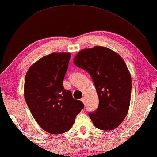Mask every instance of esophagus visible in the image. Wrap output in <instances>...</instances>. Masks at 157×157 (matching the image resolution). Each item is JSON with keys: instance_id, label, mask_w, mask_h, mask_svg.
<instances>
[{"instance_id": "obj_1", "label": "esophagus", "mask_w": 157, "mask_h": 157, "mask_svg": "<svg viewBox=\"0 0 157 157\" xmlns=\"http://www.w3.org/2000/svg\"><path fill=\"white\" fill-rule=\"evenodd\" d=\"M81 101H82V102L84 103V104H85V98H82L81 99Z\"/></svg>"}]
</instances>
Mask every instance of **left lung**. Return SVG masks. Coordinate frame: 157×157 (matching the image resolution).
Listing matches in <instances>:
<instances>
[{"instance_id": "1", "label": "left lung", "mask_w": 157, "mask_h": 157, "mask_svg": "<svg viewBox=\"0 0 157 157\" xmlns=\"http://www.w3.org/2000/svg\"><path fill=\"white\" fill-rule=\"evenodd\" d=\"M74 63L90 75L95 86L99 105L89 112L94 125L115 129L127 116L131 98L132 78L124 61L113 50L96 46L79 52Z\"/></svg>"}]
</instances>
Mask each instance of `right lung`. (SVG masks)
Listing matches in <instances>:
<instances>
[{"mask_svg": "<svg viewBox=\"0 0 157 157\" xmlns=\"http://www.w3.org/2000/svg\"><path fill=\"white\" fill-rule=\"evenodd\" d=\"M70 59L67 52L50 54L33 64L25 75L26 103L37 124L50 134L67 132L84 108L81 101L64 89Z\"/></svg>", "mask_w": 157, "mask_h": 157, "instance_id": "right-lung-1", "label": "right lung"}]
</instances>
